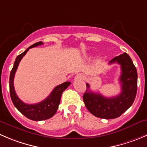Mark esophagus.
I'll use <instances>...</instances> for the list:
<instances>
[{"label":"esophagus","mask_w":147,"mask_h":147,"mask_svg":"<svg viewBox=\"0 0 147 147\" xmlns=\"http://www.w3.org/2000/svg\"><path fill=\"white\" fill-rule=\"evenodd\" d=\"M76 78H79V79H85V77L84 75H82V74H79V75H78L76 76Z\"/></svg>","instance_id":"34e87169"}]
</instances>
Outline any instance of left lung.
Masks as SVG:
<instances>
[{
  "label": "left lung",
  "instance_id": "1",
  "mask_svg": "<svg viewBox=\"0 0 147 147\" xmlns=\"http://www.w3.org/2000/svg\"><path fill=\"white\" fill-rule=\"evenodd\" d=\"M121 65V74L119 81L121 92L112 98H105L100 93L90 91V85L83 95V101L87 109L95 116L100 119H113L119 117L133 104L137 91V71L129 55L124 52L116 57L109 64Z\"/></svg>",
  "mask_w": 147,
  "mask_h": 147
}]
</instances>
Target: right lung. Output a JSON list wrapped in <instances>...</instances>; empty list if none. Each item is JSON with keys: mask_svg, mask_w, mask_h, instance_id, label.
Segmentation results:
<instances>
[{"mask_svg": "<svg viewBox=\"0 0 147 147\" xmlns=\"http://www.w3.org/2000/svg\"><path fill=\"white\" fill-rule=\"evenodd\" d=\"M42 45H43L42 42L34 44L31 47L27 48L26 50L24 51L23 53L17 56L16 59L14 62L13 67L11 71V74H10V95H11L13 103L24 116L33 121H43L52 118L57 111L62 92L71 84L70 82H65L61 85H57V87H55V89L51 92L50 95L46 99L36 104L25 103L21 101L19 98L17 96L15 92V89H14L13 80L14 75L16 72L19 62H21L23 57H24V55L28 52V49Z\"/></svg>", "mask_w": 147, "mask_h": 147, "instance_id": "obj_1", "label": "right lung"}]
</instances>
